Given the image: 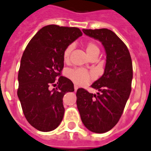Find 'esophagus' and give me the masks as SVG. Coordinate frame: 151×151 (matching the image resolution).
<instances>
[{
  "label": "esophagus",
  "mask_w": 151,
  "mask_h": 151,
  "mask_svg": "<svg viewBox=\"0 0 151 151\" xmlns=\"http://www.w3.org/2000/svg\"><path fill=\"white\" fill-rule=\"evenodd\" d=\"M74 91H77V89H78V86H77V85H74Z\"/></svg>",
  "instance_id": "34e87169"
}]
</instances>
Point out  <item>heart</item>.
I'll list each match as a JSON object with an SVG mask.
<instances>
[{
  "label": "heart",
  "mask_w": 151,
  "mask_h": 151,
  "mask_svg": "<svg viewBox=\"0 0 151 151\" xmlns=\"http://www.w3.org/2000/svg\"><path fill=\"white\" fill-rule=\"evenodd\" d=\"M73 50V45H70L65 49L63 52V60L65 63H68L70 60V55ZM86 51L88 57L98 56L100 49L95 42H88L86 45ZM66 75L69 79H71L75 84L79 86H83L88 83L92 79V74L87 70L83 68L69 69L66 72Z\"/></svg>",
  "instance_id": "obj_1"
}]
</instances>
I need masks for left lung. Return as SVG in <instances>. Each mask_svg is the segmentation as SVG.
<instances>
[{"label": "left lung", "instance_id": "8db88e82", "mask_svg": "<svg viewBox=\"0 0 151 151\" xmlns=\"http://www.w3.org/2000/svg\"><path fill=\"white\" fill-rule=\"evenodd\" d=\"M83 32L102 43L106 63L102 77L91 86L99 91L97 95L82 88L77 89V109L87 129L104 133L118 123L130 95L132 60L126 45L110 29H83Z\"/></svg>", "mask_w": 151, "mask_h": 151}]
</instances>
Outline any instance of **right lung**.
<instances>
[{"instance_id": "1", "label": "right lung", "mask_w": 151, "mask_h": 151, "mask_svg": "<svg viewBox=\"0 0 151 151\" xmlns=\"http://www.w3.org/2000/svg\"><path fill=\"white\" fill-rule=\"evenodd\" d=\"M82 35L77 27L47 25L38 31L24 51L17 94L25 118L38 130H53L63 120V96L74 91L71 80L61 76L63 52ZM56 82L57 88L50 90Z\"/></svg>"}]
</instances>
